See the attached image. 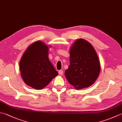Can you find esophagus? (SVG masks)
Returning a JSON list of instances; mask_svg holds the SVG:
<instances>
[{
  "mask_svg": "<svg viewBox=\"0 0 122 122\" xmlns=\"http://www.w3.org/2000/svg\"><path fill=\"white\" fill-rule=\"evenodd\" d=\"M59 74L60 75H62L63 74V70H59Z\"/></svg>",
  "mask_w": 122,
  "mask_h": 122,
  "instance_id": "esophagus-1",
  "label": "esophagus"
}]
</instances>
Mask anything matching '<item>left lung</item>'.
Here are the masks:
<instances>
[{
    "instance_id": "left-lung-1",
    "label": "left lung",
    "mask_w": 122,
    "mask_h": 122,
    "mask_svg": "<svg viewBox=\"0 0 122 122\" xmlns=\"http://www.w3.org/2000/svg\"><path fill=\"white\" fill-rule=\"evenodd\" d=\"M70 66L64 75L77 89L89 87L98 76L101 66L97 54L89 42L78 39L70 50Z\"/></svg>"
}]
</instances>
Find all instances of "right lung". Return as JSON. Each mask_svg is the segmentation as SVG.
I'll use <instances>...</instances> for the list:
<instances>
[{"label": "right lung", "mask_w": 122, "mask_h": 122, "mask_svg": "<svg viewBox=\"0 0 122 122\" xmlns=\"http://www.w3.org/2000/svg\"><path fill=\"white\" fill-rule=\"evenodd\" d=\"M48 49L38 41L28 47L20 60V67L24 81L36 89L45 87L58 74L49 61Z\"/></svg>", "instance_id": "right-lung-1"}]
</instances>
